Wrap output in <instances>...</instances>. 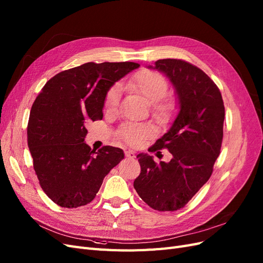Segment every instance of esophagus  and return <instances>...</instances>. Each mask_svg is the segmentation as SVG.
I'll return each mask as SVG.
<instances>
[{"label":"esophagus","instance_id":"34e87169","mask_svg":"<svg viewBox=\"0 0 263 263\" xmlns=\"http://www.w3.org/2000/svg\"><path fill=\"white\" fill-rule=\"evenodd\" d=\"M125 156L127 157V159H134V157H136V153H134L132 149H126Z\"/></svg>","mask_w":263,"mask_h":263}]
</instances>
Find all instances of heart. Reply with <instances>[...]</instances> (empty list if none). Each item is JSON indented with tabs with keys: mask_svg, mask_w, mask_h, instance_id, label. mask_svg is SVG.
I'll use <instances>...</instances> for the list:
<instances>
[{
	"mask_svg": "<svg viewBox=\"0 0 263 263\" xmlns=\"http://www.w3.org/2000/svg\"><path fill=\"white\" fill-rule=\"evenodd\" d=\"M126 87L139 92L144 97L147 102L152 103L156 116L161 118L167 117L173 110V103L162 100L167 95L168 85L166 79L159 72L142 70L127 82ZM121 95V86L119 84L112 86L104 98V109L108 112H115L119 107ZM153 134L154 129L151 124L125 123L119 131L120 138L132 145H139L143 139L152 137Z\"/></svg>",
	"mask_w": 263,
	"mask_h": 263,
	"instance_id": "1",
	"label": "heart"
}]
</instances>
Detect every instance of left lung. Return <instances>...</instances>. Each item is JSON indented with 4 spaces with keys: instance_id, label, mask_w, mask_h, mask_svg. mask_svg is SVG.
Instances as JSON below:
<instances>
[{
    "instance_id": "8db88e82",
    "label": "left lung",
    "mask_w": 263,
    "mask_h": 263,
    "mask_svg": "<svg viewBox=\"0 0 263 263\" xmlns=\"http://www.w3.org/2000/svg\"><path fill=\"white\" fill-rule=\"evenodd\" d=\"M147 68L170 79L178 112L167 132L148 148H167L171 161L157 164L153 156L138 154L141 173L133 186L155 211L174 212L183 208L213 173L223 137V101L215 82L190 63L160 59Z\"/></svg>"
}]
</instances>
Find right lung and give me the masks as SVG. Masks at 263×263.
<instances>
[{"mask_svg": "<svg viewBox=\"0 0 263 263\" xmlns=\"http://www.w3.org/2000/svg\"><path fill=\"white\" fill-rule=\"evenodd\" d=\"M136 63H87L49 79L34 101L27 143L41 187L57 205L89 204L103 178L120 161L123 149L103 146L98 152L86 142V124L101 120L108 90Z\"/></svg>", "mask_w": 263, "mask_h": 263, "instance_id": "obj_1", "label": "right lung"}]
</instances>
